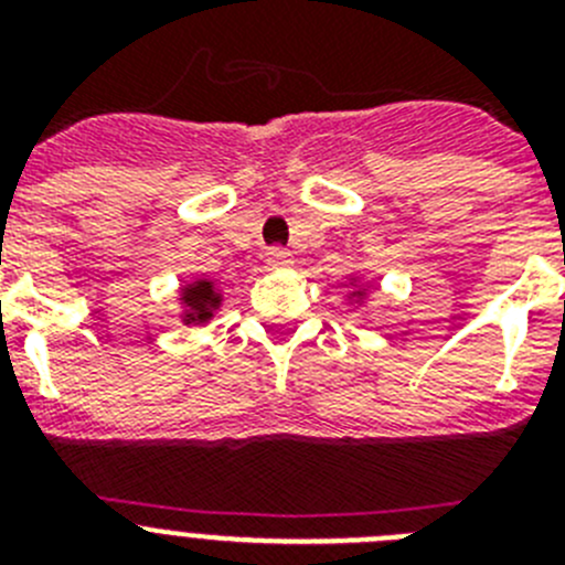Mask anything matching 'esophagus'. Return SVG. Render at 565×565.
<instances>
[{
    "label": "esophagus",
    "instance_id": "1",
    "mask_svg": "<svg viewBox=\"0 0 565 565\" xmlns=\"http://www.w3.org/2000/svg\"><path fill=\"white\" fill-rule=\"evenodd\" d=\"M266 263L271 268H288L294 263V257H291V252H286V248H271L266 257Z\"/></svg>",
    "mask_w": 565,
    "mask_h": 565
}]
</instances>
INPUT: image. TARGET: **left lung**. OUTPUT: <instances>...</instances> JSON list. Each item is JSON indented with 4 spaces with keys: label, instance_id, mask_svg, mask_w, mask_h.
<instances>
[{
    "label": "left lung",
    "instance_id": "obj_1",
    "mask_svg": "<svg viewBox=\"0 0 565 565\" xmlns=\"http://www.w3.org/2000/svg\"><path fill=\"white\" fill-rule=\"evenodd\" d=\"M371 282H364L362 274H351V291H348V306L351 308H359L362 311V317H367V297H371Z\"/></svg>",
    "mask_w": 565,
    "mask_h": 565
}]
</instances>
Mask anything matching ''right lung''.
<instances>
[{
	"label": "right lung",
	"mask_w": 565,
	"mask_h": 565,
	"mask_svg": "<svg viewBox=\"0 0 565 565\" xmlns=\"http://www.w3.org/2000/svg\"><path fill=\"white\" fill-rule=\"evenodd\" d=\"M223 294L221 282H214L212 277H192L183 279L181 288H178V319H181L186 328H198V326H209L217 311L223 308Z\"/></svg>",
	"instance_id": "obj_1"
}]
</instances>
